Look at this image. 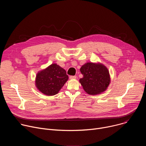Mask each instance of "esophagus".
<instances>
[{
  "label": "esophagus",
  "instance_id": "esophagus-1",
  "mask_svg": "<svg viewBox=\"0 0 146 146\" xmlns=\"http://www.w3.org/2000/svg\"><path fill=\"white\" fill-rule=\"evenodd\" d=\"M69 78L70 79H75V78H76V76H70L69 77Z\"/></svg>",
  "mask_w": 146,
  "mask_h": 146
}]
</instances>
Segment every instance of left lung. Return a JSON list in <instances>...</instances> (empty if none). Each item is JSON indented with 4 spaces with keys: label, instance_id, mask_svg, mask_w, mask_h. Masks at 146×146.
<instances>
[{
    "label": "left lung",
    "instance_id": "left-lung-1",
    "mask_svg": "<svg viewBox=\"0 0 146 146\" xmlns=\"http://www.w3.org/2000/svg\"><path fill=\"white\" fill-rule=\"evenodd\" d=\"M80 72L83 77L80 79V82L88 94L96 95L104 92L110 82L109 72L102 64L88 62L81 66Z\"/></svg>",
    "mask_w": 146,
    "mask_h": 146
}]
</instances>
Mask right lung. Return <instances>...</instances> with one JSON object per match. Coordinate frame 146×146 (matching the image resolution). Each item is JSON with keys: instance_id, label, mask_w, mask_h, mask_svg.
I'll use <instances>...</instances> for the list:
<instances>
[{"instance_id": "1", "label": "right lung", "mask_w": 146, "mask_h": 146, "mask_svg": "<svg viewBox=\"0 0 146 146\" xmlns=\"http://www.w3.org/2000/svg\"><path fill=\"white\" fill-rule=\"evenodd\" d=\"M68 78L65 69L54 64L37 74L36 86L46 95L52 96L58 93Z\"/></svg>"}]
</instances>
